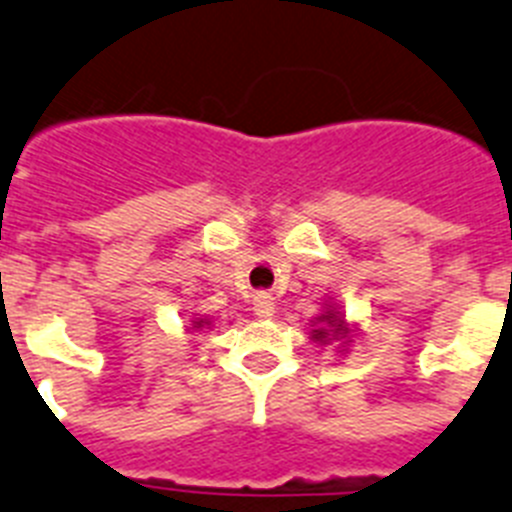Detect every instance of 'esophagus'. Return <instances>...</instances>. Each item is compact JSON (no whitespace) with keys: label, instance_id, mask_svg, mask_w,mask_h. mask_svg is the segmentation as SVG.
<instances>
[{"label":"esophagus","instance_id":"obj_1","mask_svg":"<svg viewBox=\"0 0 512 512\" xmlns=\"http://www.w3.org/2000/svg\"><path fill=\"white\" fill-rule=\"evenodd\" d=\"M253 313H256L259 318H272L274 316V298H272V295H266V292L256 295V300H253Z\"/></svg>","mask_w":512,"mask_h":512}]
</instances>
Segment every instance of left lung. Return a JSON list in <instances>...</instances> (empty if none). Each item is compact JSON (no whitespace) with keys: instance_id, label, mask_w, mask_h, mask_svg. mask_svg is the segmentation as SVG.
<instances>
[{"instance_id":"1","label":"left lung","mask_w":512,"mask_h":512,"mask_svg":"<svg viewBox=\"0 0 512 512\" xmlns=\"http://www.w3.org/2000/svg\"><path fill=\"white\" fill-rule=\"evenodd\" d=\"M316 323H321V326H316V329L310 331V339L318 344H326L331 342V339H344V336L349 334L344 318L339 316L336 310H331V305L326 313H321V316L316 318Z\"/></svg>"}]
</instances>
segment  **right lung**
Wrapping results in <instances>:
<instances>
[{
	"mask_svg": "<svg viewBox=\"0 0 512 512\" xmlns=\"http://www.w3.org/2000/svg\"><path fill=\"white\" fill-rule=\"evenodd\" d=\"M202 326H209V318H196L194 329H202Z\"/></svg>",
	"mask_w": 512,
	"mask_h": 512,
	"instance_id": "1",
	"label": "right lung"
}]
</instances>
